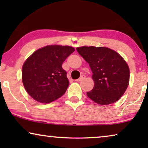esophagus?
Segmentation results:
<instances>
[{"label":"esophagus","mask_w":148,"mask_h":148,"mask_svg":"<svg viewBox=\"0 0 148 148\" xmlns=\"http://www.w3.org/2000/svg\"><path fill=\"white\" fill-rule=\"evenodd\" d=\"M85 78H86V75H82L78 79H77L76 81H77V82H81V81H82L83 79H84Z\"/></svg>","instance_id":"34e87169"}]
</instances>
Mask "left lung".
<instances>
[{"instance_id":"1","label":"left lung","mask_w":148,"mask_h":148,"mask_svg":"<svg viewBox=\"0 0 148 148\" xmlns=\"http://www.w3.org/2000/svg\"><path fill=\"white\" fill-rule=\"evenodd\" d=\"M78 53L89 63L94 86L87 96L97 104H112L120 99L128 87L129 69L114 50L106 47L82 46Z\"/></svg>"}]
</instances>
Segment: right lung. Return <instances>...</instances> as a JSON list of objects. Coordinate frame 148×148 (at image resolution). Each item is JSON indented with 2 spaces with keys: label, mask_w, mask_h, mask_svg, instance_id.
<instances>
[{
  "label": "right lung",
  "mask_w": 148,
  "mask_h": 148,
  "mask_svg": "<svg viewBox=\"0 0 148 148\" xmlns=\"http://www.w3.org/2000/svg\"><path fill=\"white\" fill-rule=\"evenodd\" d=\"M74 51L71 46L49 45L37 50L25 60L22 82L32 98L47 104L65 93L69 82L62 65Z\"/></svg>",
  "instance_id": "add662e5"
}]
</instances>
